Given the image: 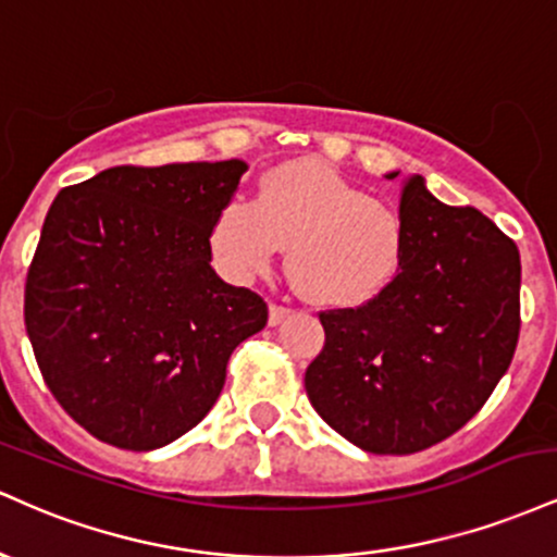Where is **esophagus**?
<instances>
[{
    "mask_svg": "<svg viewBox=\"0 0 557 557\" xmlns=\"http://www.w3.org/2000/svg\"><path fill=\"white\" fill-rule=\"evenodd\" d=\"M290 306H283V304H270V324H280L283 319L290 314Z\"/></svg>",
    "mask_w": 557,
    "mask_h": 557,
    "instance_id": "1",
    "label": "esophagus"
}]
</instances>
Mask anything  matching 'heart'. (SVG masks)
<instances>
[{
    "label": "heart",
    "mask_w": 557,
    "mask_h": 557,
    "mask_svg": "<svg viewBox=\"0 0 557 557\" xmlns=\"http://www.w3.org/2000/svg\"><path fill=\"white\" fill-rule=\"evenodd\" d=\"M214 264L235 283L264 274L287 246V272L306 298L359 306L380 296L406 257V222L322 162L280 164L251 201L233 198L216 214Z\"/></svg>",
    "instance_id": "obj_1"
}]
</instances>
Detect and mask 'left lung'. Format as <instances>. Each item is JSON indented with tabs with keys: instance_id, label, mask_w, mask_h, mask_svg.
<instances>
[{
	"instance_id": "1",
	"label": "left lung",
	"mask_w": 557,
	"mask_h": 557,
	"mask_svg": "<svg viewBox=\"0 0 557 557\" xmlns=\"http://www.w3.org/2000/svg\"><path fill=\"white\" fill-rule=\"evenodd\" d=\"M400 216V272L356 309L319 311L324 345L304 376L319 417L376 456L461 430L508 372L521 330L519 248L490 216L437 201L419 175Z\"/></svg>"
}]
</instances>
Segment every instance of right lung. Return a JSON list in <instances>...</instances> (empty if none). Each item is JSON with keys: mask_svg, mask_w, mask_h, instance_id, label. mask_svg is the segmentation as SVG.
<instances>
[{"mask_svg": "<svg viewBox=\"0 0 557 557\" xmlns=\"http://www.w3.org/2000/svg\"><path fill=\"white\" fill-rule=\"evenodd\" d=\"M238 159L110 168L57 194L23 296L44 382L88 434L123 450L177 440L220 398L264 298L222 283L209 235Z\"/></svg>", "mask_w": 557, "mask_h": 557, "instance_id": "1", "label": "right lung"}]
</instances>
